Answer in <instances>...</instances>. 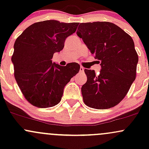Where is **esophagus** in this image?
Segmentation results:
<instances>
[{
	"label": "esophagus",
	"mask_w": 149,
	"mask_h": 149,
	"mask_svg": "<svg viewBox=\"0 0 149 149\" xmlns=\"http://www.w3.org/2000/svg\"><path fill=\"white\" fill-rule=\"evenodd\" d=\"M84 68L83 67V66H80V72H81V73H83V72H84Z\"/></svg>",
	"instance_id": "34e87169"
}]
</instances>
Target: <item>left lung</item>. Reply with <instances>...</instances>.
Instances as JSON below:
<instances>
[{
  "instance_id": "left-lung-1",
  "label": "left lung",
  "mask_w": 149,
  "mask_h": 149,
  "mask_svg": "<svg viewBox=\"0 0 149 149\" xmlns=\"http://www.w3.org/2000/svg\"><path fill=\"white\" fill-rule=\"evenodd\" d=\"M77 35L95 59L101 61L100 73L85 69L87 82L82 86L84 103L89 107L107 109L121 102L136 78L138 55L130 35L107 22L80 23Z\"/></svg>"
}]
</instances>
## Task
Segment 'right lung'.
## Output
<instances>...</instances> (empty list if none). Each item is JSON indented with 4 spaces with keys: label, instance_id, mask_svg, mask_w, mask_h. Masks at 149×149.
<instances>
[{
    "label": "right lung",
    "instance_id": "right-lung-1",
    "mask_svg": "<svg viewBox=\"0 0 149 149\" xmlns=\"http://www.w3.org/2000/svg\"><path fill=\"white\" fill-rule=\"evenodd\" d=\"M78 23L45 20L34 23L15 40L12 62L18 86L30 104L38 108L57 105L64 88L80 70L78 63L61 66L52 62L53 54L64 48L66 38Z\"/></svg>",
    "mask_w": 149,
    "mask_h": 149
}]
</instances>
